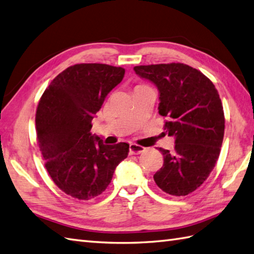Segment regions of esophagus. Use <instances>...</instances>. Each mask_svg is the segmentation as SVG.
I'll list each match as a JSON object with an SVG mask.
<instances>
[{
    "instance_id": "1",
    "label": "esophagus",
    "mask_w": 254,
    "mask_h": 254,
    "mask_svg": "<svg viewBox=\"0 0 254 254\" xmlns=\"http://www.w3.org/2000/svg\"><path fill=\"white\" fill-rule=\"evenodd\" d=\"M145 150V148L143 146L137 145V144H129V154L131 155H138L140 152H143Z\"/></svg>"
}]
</instances>
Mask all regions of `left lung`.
Returning a JSON list of instances; mask_svg holds the SVG:
<instances>
[{"instance_id": "8db88e82", "label": "left lung", "mask_w": 254, "mask_h": 254, "mask_svg": "<svg viewBox=\"0 0 254 254\" xmlns=\"http://www.w3.org/2000/svg\"><path fill=\"white\" fill-rule=\"evenodd\" d=\"M134 71L158 87L159 114L168 118L164 129L175 137L173 151L159 148L163 166L154 180L171 196H186L208 179L220 156L225 118L219 93L209 78L185 64L136 66Z\"/></svg>"}]
</instances>
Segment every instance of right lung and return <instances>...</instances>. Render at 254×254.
I'll return each mask as SVG.
<instances>
[{"mask_svg":"<svg viewBox=\"0 0 254 254\" xmlns=\"http://www.w3.org/2000/svg\"><path fill=\"white\" fill-rule=\"evenodd\" d=\"M126 70L105 64H76L58 74L41 97L37 139L45 168L58 188L75 199L99 196L110 184L129 145H105L92 135V120Z\"/></svg>","mask_w":254,"mask_h":254,"instance_id":"add662e5","label":"right lung"}]
</instances>
